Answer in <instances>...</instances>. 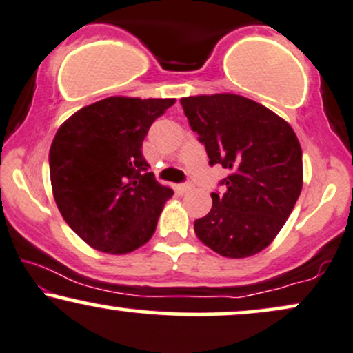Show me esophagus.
<instances>
[{
	"instance_id": "esophagus-1",
	"label": "esophagus",
	"mask_w": 353,
	"mask_h": 353,
	"mask_svg": "<svg viewBox=\"0 0 353 353\" xmlns=\"http://www.w3.org/2000/svg\"><path fill=\"white\" fill-rule=\"evenodd\" d=\"M189 190H192V184H189V182H188V184H181V185H179V192H181V194L189 192Z\"/></svg>"
}]
</instances>
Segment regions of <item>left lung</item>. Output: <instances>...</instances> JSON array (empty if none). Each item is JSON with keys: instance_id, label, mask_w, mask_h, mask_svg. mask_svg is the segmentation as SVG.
<instances>
[{"instance_id": "1", "label": "left lung", "mask_w": 353, "mask_h": 353, "mask_svg": "<svg viewBox=\"0 0 353 353\" xmlns=\"http://www.w3.org/2000/svg\"><path fill=\"white\" fill-rule=\"evenodd\" d=\"M209 164L228 169L212 192V209L194 222L203 245L227 258H246L268 246L303 189V151L283 118L233 93L181 99Z\"/></svg>"}]
</instances>
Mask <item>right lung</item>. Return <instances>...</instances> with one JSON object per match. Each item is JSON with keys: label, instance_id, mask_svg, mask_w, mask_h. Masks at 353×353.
Returning <instances> with one entry per match:
<instances>
[{"label": "right lung", "instance_id": "add662e5", "mask_svg": "<svg viewBox=\"0 0 353 353\" xmlns=\"http://www.w3.org/2000/svg\"><path fill=\"white\" fill-rule=\"evenodd\" d=\"M174 101L108 97L80 108L55 133L49 151L55 203L92 248L125 254L154 233L174 192L156 181L141 148Z\"/></svg>", "mask_w": 353, "mask_h": 353}]
</instances>
